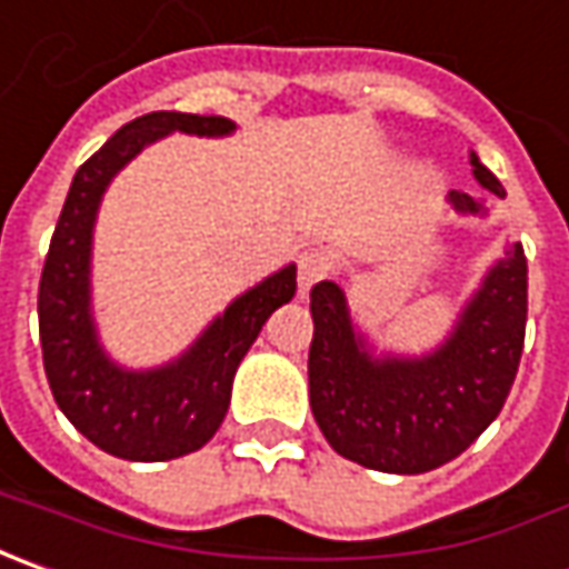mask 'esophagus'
Masks as SVG:
<instances>
[{
    "label": "esophagus",
    "mask_w": 569,
    "mask_h": 569,
    "mask_svg": "<svg viewBox=\"0 0 569 569\" xmlns=\"http://www.w3.org/2000/svg\"><path fill=\"white\" fill-rule=\"evenodd\" d=\"M327 273V258L318 251H302L299 254V296H308L311 286L321 283Z\"/></svg>",
    "instance_id": "esophagus-1"
}]
</instances>
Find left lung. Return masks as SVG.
<instances>
[{
	"instance_id": "obj_1",
	"label": "left lung",
	"mask_w": 569,
	"mask_h": 569,
	"mask_svg": "<svg viewBox=\"0 0 569 569\" xmlns=\"http://www.w3.org/2000/svg\"><path fill=\"white\" fill-rule=\"evenodd\" d=\"M472 176L503 198L495 172L469 153ZM462 217H488L466 191H450ZM526 254L507 246L457 315L441 346L421 356L378 352L346 302L343 286L311 289L315 340L308 349V400L327 443L365 469L419 476L457 460L498 419L517 378L526 337Z\"/></svg>"
}]
</instances>
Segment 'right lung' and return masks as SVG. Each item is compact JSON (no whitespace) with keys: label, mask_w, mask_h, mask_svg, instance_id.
<instances>
[{"label":"right lung","mask_w":569,"mask_h":569,"mask_svg":"<svg viewBox=\"0 0 569 569\" xmlns=\"http://www.w3.org/2000/svg\"><path fill=\"white\" fill-rule=\"evenodd\" d=\"M172 131L226 138L236 122L223 116L148 112L119 128L71 179L37 296L43 368L59 409L90 443L134 462L186 457L217 435L236 368L267 318L296 296V264H286L236 296L172 362L126 368L103 349L90 292L100 201L119 169Z\"/></svg>","instance_id":"1"}]
</instances>
